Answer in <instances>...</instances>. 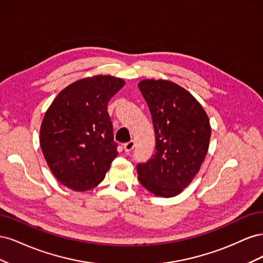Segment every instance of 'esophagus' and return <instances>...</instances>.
Masks as SVG:
<instances>
[{
  "mask_svg": "<svg viewBox=\"0 0 263 263\" xmlns=\"http://www.w3.org/2000/svg\"><path fill=\"white\" fill-rule=\"evenodd\" d=\"M123 147H124L125 153H129V151H132L134 149V147H135V141L130 140L128 142H126V144H124Z\"/></svg>",
  "mask_w": 263,
  "mask_h": 263,
  "instance_id": "34e87169",
  "label": "esophagus"
}]
</instances>
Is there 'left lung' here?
Wrapping results in <instances>:
<instances>
[{
  "instance_id": "1",
  "label": "left lung",
  "mask_w": 263,
  "mask_h": 263,
  "mask_svg": "<svg viewBox=\"0 0 263 263\" xmlns=\"http://www.w3.org/2000/svg\"><path fill=\"white\" fill-rule=\"evenodd\" d=\"M138 87L156 133V154L137 165L139 182L157 196H177L193 181L209 151V116L192 94L172 81L145 79Z\"/></svg>"
}]
</instances>
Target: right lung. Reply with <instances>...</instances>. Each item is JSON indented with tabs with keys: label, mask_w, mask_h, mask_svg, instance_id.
I'll list each match as a JSON object with an SVG mask.
<instances>
[{
	"label": "right lung",
	"mask_w": 263,
	"mask_h": 263,
	"mask_svg": "<svg viewBox=\"0 0 263 263\" xmlns=\"http://www.w3.org/2000/svg\"><path fill=\"white\" fill-rule=\"evenodd\" d=\"M124 85L108 74L83 78L60 91L46 110L39 142L62 185L83 192L104 180L118 155L107 104Z\"/></svg>",
	"instance_id": "obj_1"
}]
</instances>
